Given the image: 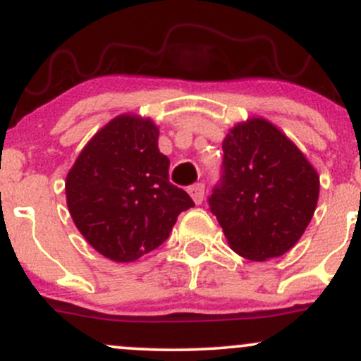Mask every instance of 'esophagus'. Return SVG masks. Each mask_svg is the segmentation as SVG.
Masks as SVG:
<instances>
[{"label": "esophagus", "mask_w": 361, "mask_h": 361, "mask_svg": "<svg viewBox=\"0 0 361 361\" xmlns=\"http://www.w3.org/2000/svg\"><path fill=\"white\" fill-rule=\"evenodd\" d=\"M188 193L192 195L193 202L197 205H200L204 202V195H205V185L204 183H195L188 188Z\"/></svg>", "instance_id": "obj_1"}]
</instances>
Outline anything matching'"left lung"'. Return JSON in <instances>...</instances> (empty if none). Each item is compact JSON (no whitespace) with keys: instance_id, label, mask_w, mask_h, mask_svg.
Wrapping results in <instances>:
<instances>
[{"instance_id":"obj_1","label":"left lung","mask_w":361,"mask_h":361,"mask_svg":"<svg viewBox=\"0 0 361 361\" xmlns=\"http://www.w3.org/2000/svg\"><path fill=\"white\" fill-rule=\"evenodd\" d=\"M222 176L209 197L231 250L267 261L295 246L319 198V176L299 147L264 118L231 128Z\"/></svg>"}]
</instances>
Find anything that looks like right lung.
<instances>
[{
  "instance_id": "right-lung-1",
  "label": "right lung",
  "mask_w": 361,
  "mask_h": 361,
  "mask_svg": "<svg viewBox=\"0 0 361 361\" xmlns=\"http://www.w3.org/2000/svg\"><path fill=\"white\" fill-rule=\"evenodd\" d=\"M157 137L152 120L120 115L94 134L68 173L73 221L105 258L128 263L156 250L178 215L195 205L169 183V159Z\"/></svg>"
}]
</instances>
